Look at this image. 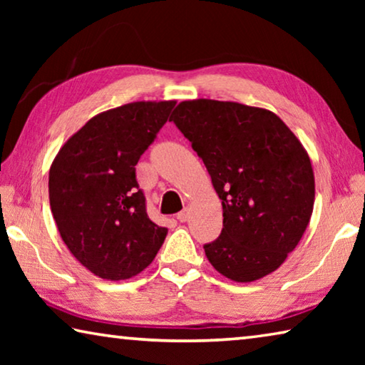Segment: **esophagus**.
Returning <instances> with one entry per match:
<instances>
[{
	"mask_svg": "<svg viewBox=\"0 0 365 365\" xmlns=\"http://www.w3.org/2000/svg\"><path fill=\"white\" fill-rule=\"evenodd\" d=\"M177 219H178V222H188L190 220V211H188V209H183L182 212H178L177 214Z\"/></svg>",
	"mask_w": 365,
	"mask_h": 365,
	"instance_id": "obj_1",
	"label": "esophagus"
}]
</instances>
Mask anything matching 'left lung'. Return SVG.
<instances>
[{"label":"left lung","mask_w":365,"mask_h":365,"mask_svg":"<svg viewBox=\"0 0 365 365\" xmlns=\"http://www.w3.org/2000/svg\"><path fill=\"white\" fill-rule=\"evenodd\" d=\"M170 120L191 141L222 200L224 228L205 245L207 261L238 283L272 274L312 215L316 182L304 146L272 110L235 101H182Z\"/></svg>","instance_id":"left-lung-1"}]
</instances>
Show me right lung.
Wrapping results in <instances>:
<instances>
[{"label": "right lung", "instance_id": "1", "mask_svg": "<svg viewBox=\"0 0 365 365\" xmlns=\"http://www.w3.org/2000/svg\"><path fill=\"white\" fill-rule=\"evenodd\" d=\"M175 101H135L104 110L61 146L49 168V206L67 250L104 280L138 275L168 228L148 217L135 165Z\"/></svg>", "mask_w": 365, "mask_h": 365}]
</instances>
